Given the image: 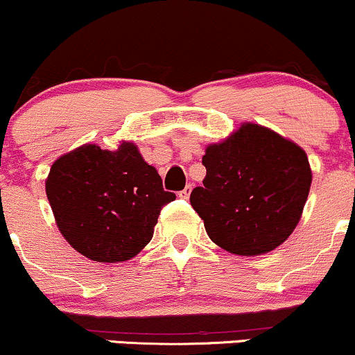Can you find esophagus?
<instances>
[{"label":"esophagus","instance_id":"1","mask_svg":"<svg viewBox=\"0 0 355 355\" xmlns=\"http://www.w3.org/2000/svg\"><path fill=\"white\" fill-rule=\"evenodd\" d=\"M190 193H191V185H187L185 189H183L180 193H178V197H180V198H189Z\"/></svg>","mask_w":355,"mask_h":355}]
</instances>
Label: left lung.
Masks as SVG:
<instances>
[{
  "instance_id": "1",
  "label": "left lung",
  "mask_w": 355,
  "mask_h": 355,
  "mask_svg": "<svg viewBox=\"0 0 355 355\" xmlns=\"http://www.w3.org/2000/svg\"><path fill=\"white\" fill-rule=\"evenodd\" d=\"M203 187L190 203L211 242L235 255L274 250L302 217L312 183L299 145L255 123H243L227 140L207 146Z\"/></svg>"
}]
</instances>
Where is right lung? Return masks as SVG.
I'll return each mask as SVG.
<instances>
[{"mask_svg": "<svg viewBox=\"0 0 355 355\" xmlns=\"http://www.w3.org/2000/svg\"><path fill=\"white\" fill-rule=\"evenodd\" d=\"M46 197L67 242L107 263L133 259L152 240L162 207L175 200L132 141L115 152L87 144L60 157Z\"/></svg>", "mask_w": 355, "mask_h": 355, "instance_id": "obj_1", "label": "right lung"}]
</instances>
